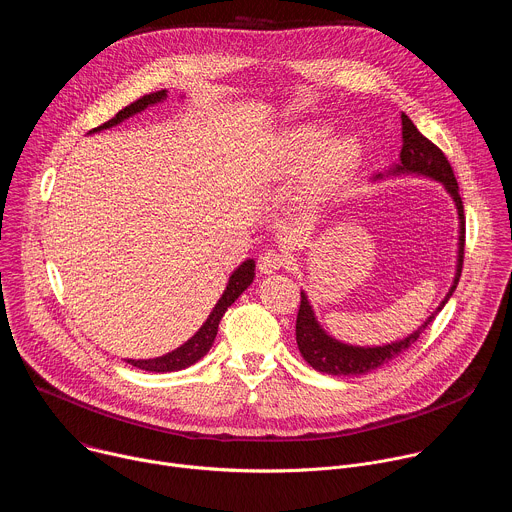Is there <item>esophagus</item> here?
Listing matches in <instances>:
<instances>
[{
  "instance_id": "esophagus-1",
  "label": "esophagus",
  "mask_w": 512,
  "mask_h": 512,
  "mask_svg": "<svg viewBox=\"0 0 512 512\" xmlns=\"http://www.w3.org/2000/svg\"><path fill=\"white\" fill-rule=\"evenodd\" d=\"M289 263V257L287 253L279 251V249H267L259 255V271L261 273H273V271H279L281 267H285Z\"/></svg>"
}]
</instances>
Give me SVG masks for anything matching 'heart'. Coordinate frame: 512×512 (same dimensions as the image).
Returning a JSON list of instances; mask_svg holds the SVG:
<instances>
[{"label": "heart", "instance_id": "heart-1", "mask_svg": "<svg viewBox=\"0 0 512 512\" xmlns=\"http://www.w3.org/2000/svg\"><path fill=\"white\" fill-rule=\"evenodd\" d=\"M328 129L302 125L289 131L281 143V158L287 168H300L324 145ZM358 160V145L350 137H342L324 148L306 176V186L312 194H324L336 188Z\"/></svg>", "mask_w": 512, "mask_h": 512}]
</instances>
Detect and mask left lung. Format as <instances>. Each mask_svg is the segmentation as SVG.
<instances>
[{"label":"left lung","instance_id":"8db88e82","mask_svg":"<svg viewBox=\"0 0 512 512\" xmlns=\"http://www.w3.org/2000/svg\"><path fill=\"white\" fill-rule=\"evenodd\" d=\"M401 125H403V150H401V164L397 168H393V174L399 172H411V174H421L427 178H433L437 182H442L446 186V190L452 194L456 206H458V216H460V249H458V273L454 279V285L450 287L448 296L444 298V302L440 304L429 320L415 330L411 336L387 344V346H375V348H362V346H348L342 344L334 338H330L320 324L314 318V312L308 304V298L302 291L300 296V310H298V320H296V340H298V348L302 352V356L306 358V362L310 364L312 369L326 373V375H364L369 371L379 369L381 364H387L389 360L397 358L401 352H405L411 344H415V340L419 338V334L433 322V318L437 316L446 302L452 298L454 289L460 281L462 275V265H464V245H466V218H464V204H462V196L458 192V180L454 176V170L448 162V158L444 156V152L437 148L435 143H431L425 135L419 133V129L413 125V121L401 113ZM381 176V174H379Z\"/></svg>","mask_w":512,"mask_h":512}]
</instances>
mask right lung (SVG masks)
<instances>
[{"instance_id":"obj_1","label":"right lung","mask_w":512,"mask_h":512,"mask_svg":"<svg viewBox=\"0 0 512 512\" xmlns=\"http://www.w3.org/2000/svg\"><path fill=\"white\" fill-rule=\"evenodd\" d=\"M164 97H166V91H156V93H150V95H143L137 101H133L127 107H123L113 119H109L103 125L95 127L93 131H101V129L113 127V125L121 123L123 119L143 111L148 105L160 103ZM253 277H255V263H253V259H249L231 275L223 298L218 300V304L210 312L208 320L202 324V328L186 344H182L180 348H176V350H172V352H168L164 356H158V358H148V360H131L129 358L127 362L133 364V367L141 369V371H150V373H172V371H182V369L190 367V364L200 360L210 350V346H212V342L216 338V332H218V324H221V318L225 316L229 306L251 285Z\"/></svg>"}]
</instances>
